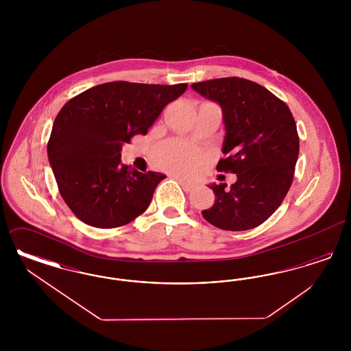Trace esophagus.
<instances>
[{
	"instance_id": "esophagus-1",
	"label": "esophagus",
	"mask_w": 351,
	"mask_h": 351,
	"mask_svg": "<svg viewBox=\"0 0 351 351\" xmlns=\"http://www.w3.org/2000/svg\"><path fill=\"white\" fill-rule=\"evenodd\" d=\"M178 180H179V183H180V185L183 186L185 191H192L195 188V183L193 182H189V180L183 179V178H178Z\"/></svg>"
}]
</instances>
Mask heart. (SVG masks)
<instances>
[{
  "label": "heart",
  "mask_w": 351,
  "mask_h": 351,
  "mask_svg": "<svg viewBox=\"0 0 351 351\" xmlns=\"http://www.w3.org/2000/svg\"><path fill=\"white\" fill-rule=\"evenodd\" d=\"M155 158L160 167L175 172H192L204 162V154L197 147L180 141H169L162 145Z\"/></svg>",
  "instance_id": "b5f03b06"
}]
</instances>
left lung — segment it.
Returning a JSON list of instances; mask_svg holds the SVG:
<instances>
[{"instance_id": "8db88e82", "label": "left lung", "mask_w": 351, "mask_h": 351, "mask_svg": "<svg viewBox=\"0 0 351 351\" xmlns=\"http://www.w3.org/2000/svg\"><path fill=\"white\" fill-rule=\"evenodd\" d=\"M192 89L221 106L226 158L217 171L237 175L230 189L209 185L216 200L202 217L223 230L256 228L280 206L293 180L300 147L293 116L285 102L246 79L206 80Z\"/></svg>"}]
</instances>
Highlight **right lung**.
Listing matches in <instances>:
<instances>
[{
    "instance_id": "obj_1",
    "label": "right lung",
    "mask_w": 351,
    "mask_h": 351,
    "mask_svg": "<svg viewBox=\"0 0 351 351\" xmlns=\"http://www.w3.org/2000/svg\"><path fill=\"white\" fill-rule=\"evenodd\" d=\"M186 86L100 84L71 99L58 113L47 145L49 160L63 200L84 223L118 228L149 208L166 175L122 165V145L135 134L146 135Z\"/></svg>"
}]
</instances>
